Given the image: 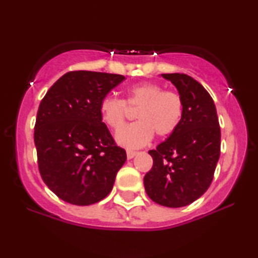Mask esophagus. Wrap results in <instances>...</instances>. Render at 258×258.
<instances>
[{
  "mask_svg": "<svg viewBox=\"0 0 258 258\" xmlns=\"http://www.w3.org/2000/svg\"><path fill=\"white\" fill-rule=\"evenodd\" d=\"M136 154H137V151H135V150H126V157L129 158V160H132V158H134L136 156Z\"/></svg>",
  "mask_w": 258,
  "mask_h": 258,
  "instance_id": "obj_1",
  "label": "esophagus"
}]
</instances>
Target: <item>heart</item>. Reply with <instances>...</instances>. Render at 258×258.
Masks as SVG:
<instances>
[{
	"label": "heart",
	"instance_id": "b5f03b06",
	"mask_svg": "<svg viewBox=\"0 0 258 258\" xmlns=\"http://www.w3.org/2000/svg\"><path fill=\"white\" fill-rule=\"evenodd\" d=\"M126 104L139 107V121L118 130L116 140L122 146L140 148L153 139L154 134L164 137L178 128L183 117L184 103L177 91L164 89L156 82H143L126 91ZM100 112L105 124L117 130L127 114L125 102L107 96L101 101Z\"/></svg>",
	"mask_w": 258,
	"mask_h": 258
}]
</instances>
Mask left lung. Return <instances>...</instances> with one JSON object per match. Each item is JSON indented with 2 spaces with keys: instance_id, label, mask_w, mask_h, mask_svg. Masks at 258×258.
Returning a JSON list of instances; mask_svg holds the SVG:
<instances>
[{
  "instance_id": "left-lung-1",
  "label": "left lung",
  "mask_w": 258,
  "mask_h": 258,
  "mask_svg": "<svg viewBox=\"0 0 258 258\" xmlns=\"http://www.w3.org/2000/svg\"><path fill=\"white\" fill-rule=\"evenodd\" d=\"M178 90L184 110L178 128L149 154L153 168L144 188L154 202L169 208L188 206L209 188L221 154V128L214 100L202 84L185 74H162Z\"/></svg>"
}]
</instances>
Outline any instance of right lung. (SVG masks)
<instances>
[{
  "instance_id": "obj_1",
  "label": "right lung",
  "mask_w": 258,
  "mask_h": 258,
  "mask_svg": "<svg viewBox=\"0 0 258 258\" xmlns=\"http://www.w3.org/2000/svg\"><path fill=\"white\" fill-rule=\"evenodd\" d=\"M125 77L69 72L56 81L38 107L34 141L40 174L66 202L90 206L109 195L126 160L102 122L100 103Z\"/></svg>"
}]
</instances>
